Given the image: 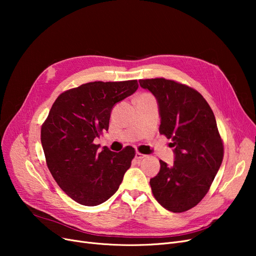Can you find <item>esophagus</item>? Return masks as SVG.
Masks as SVG:
<instances>
[{
    "label": "esophagus",
    "mask_w": 256,
    "mask_h": 256,
    "mask_svg": "<svg viewBox=\"0 0 256 256\" xmlns=\"http://www.w3.org/2000/svg\"><path fill=\"white\" fill-rule=\"evenodd\" d=\"M145 157H146L145 154H141V152H136V159H138V160H142V159H144Z\"/></svg>",
    "instance_id": "1"
}]
</instances>
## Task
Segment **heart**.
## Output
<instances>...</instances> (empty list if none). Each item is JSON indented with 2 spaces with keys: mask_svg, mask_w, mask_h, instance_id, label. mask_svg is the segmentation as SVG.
<instances>
[{
  "mask_svg": "<svg viewBox=\"0 0 256 256\" xmlns=\"http://www.w3.org/2000/svg\"><path fill=\"white\" fill-rule=\"evenodd\" d=\"M142 95H147V94H142Z\"/></svg>",
  "mask_w": 256,
  "mask_h": 256,
  "instance_id": "1",
  "label": "heart"
}]
</instances>
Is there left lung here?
<instances>
[{
  "label": "left lung",
  "mask_w": 256,
  "mask_h": 256,
  "mask_svg": "<svg viewBox=\"0 0 256 256\" xmlns=\"http://www.w3.org/2000/svg\"><path fill=\"white\" fill-rule=\"evenodd\" d=\"M159 104L160 134L171 138L175 161L160 160L150 184L157 202L173 212L196 206L207 194L223 160L224 146L212 108L188 85L164 78L138 80Z\"/></svg>",
  "instance_id": "obj_1"
}]
</instances>
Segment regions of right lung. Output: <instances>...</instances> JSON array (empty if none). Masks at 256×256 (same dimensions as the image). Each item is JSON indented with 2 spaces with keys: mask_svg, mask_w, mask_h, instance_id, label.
I'll use <instances>...</instances> for the list:
<instances>
[{
  "mask_svg": "<svg viewBox=\"0 0 256 256\" xmlns=\"http://www.w3.org/2000/svg\"><path fill=\"white\" fill-rule=\"evenodd\" d=\"M136 80L95 81L67 90L56 99L42 125L46 164L66 194L84 206H96L118 191L136 156L132 146L120 152L94 138L109 129L113 106L132 95Z\"/></svg>",
  "mask_w": 256,
  "mask_h": 256,
  "instance_id": "add662e5",
  "label": "right lung"
}]
</instances>
